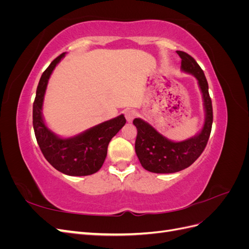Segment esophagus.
<instances>
[{
	"mask_svg": "<svg viewBox=\"0 0 249 249\" xmlns=\"http://www.w3.org/2000/svg\"><path fill=\"white\" fill-rule=\"evenodd\" d=\"M124 116L127 123H132L133 119L137 116V112L135 110H127L124 113Z\"/></svg>",
	"mask_w": 249,
	"mask_h": 249,
	"instance_id": "obj_1",
	"label": "esophagus"
}]
</instances>
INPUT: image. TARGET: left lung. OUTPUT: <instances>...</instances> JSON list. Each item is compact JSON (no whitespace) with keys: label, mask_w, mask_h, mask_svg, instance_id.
Instances as JSON below:
<instances>
[{"label":"left lung","mask_w":249,"mask_h":249,"mask_svg":"<svg viewBox=\"0 0 249 249\" xmlns=\"http://www.w3.org/2000/svg\"><path fill=\"white\" fill-rule=\"evenodd\" d=\"M182 59V69L197 79L206 109V120L201 132L190 139L173 142L158 133L154 127L140 118L133 124L137 127L135 150L142 167L155 173H173L189 167L201 155L210 138L213 124L212 101L203 71L195 59L182 51H177Z\"/></svg>","instance_id":"left-lung-1"}]
</instances>
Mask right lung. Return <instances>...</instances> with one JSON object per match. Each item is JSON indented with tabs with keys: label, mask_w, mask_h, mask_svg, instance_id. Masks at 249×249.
<instances>
[{
	"label": "right lung",
	"mask_w": 249,
	"mask_h": 249,
	"mask_svg": "<svg viewBox=\"0 0 249 249\" xmlns=\"http://www.w3.org/2000/svg\"><path fill=\"white\" fill-rule=\"evenodd\" d=\"M64 55L65 53H62L53 60L41 74L33 103L34 133L41 153L55 169L71 177L90 176L103 166L110 140L124 125L126 120L122 114L67 139L59 138L48 129L41 115L43 96L52 71Z\"/></svg>",
	"instance_id": "obj_1"
}]
</instances>
